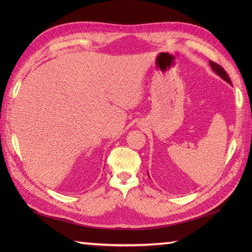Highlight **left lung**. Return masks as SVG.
Segmentation results:
<instances>
[{"mask_svg": "<svg viewBox=\"0 0 252 252\" xmlns=\"http://www.w3.org/2000/svg\"><path fill=\"white\" fill-rule=\"evenodd\" d=\"M210 66H211V68H212V70L215 71V72L218 74V76H220L223 80H225V81H226L227 83L232 84L231 80H229V78H228V76H227L226 71L224 70V69H223L220 65H218V63H213V62H211V61H210Z\"/></svg>", "mask_w": 252, "mask_h": 252, "instance_id": "1", "label": "left lung"}]
</instances>
